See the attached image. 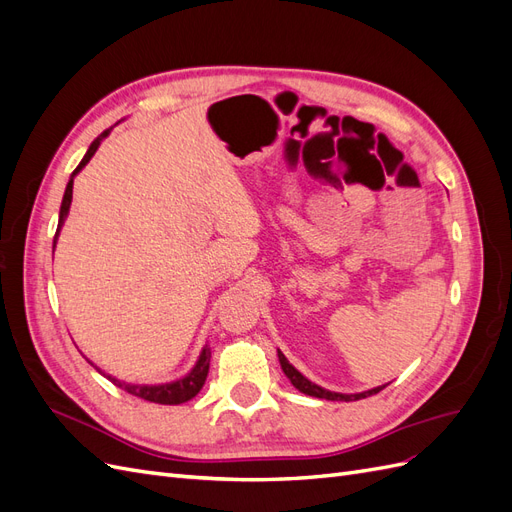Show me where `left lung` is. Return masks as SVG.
<instances>
[{
    "mask_svg": "<svg viewBox=\"0 0 512 512\" xmlns=\"http://www.w3.org/2000/svg\"><path fill=\"white\" fill-rule=\"evenodd\" d=\"M277 356H280V365H282V369H284V374L288 376V380L292 382V386L294 389H299L301 393H305V395H312V397H318V399H329V401H356V399H365V397H369V395H376V393H380L384 386H376V389H371V391H365V393H354V395H344V393H333V391H327V389H322V386H318V384H314V382H309L301 371H297L294 369L290 363H288V359L286 356L277 350Z\"/></svg>",
    "mask_w": 512,
    "mask_h": 512,
    "instance_id": "1",
    "label": "left lung"
}]
</instances>
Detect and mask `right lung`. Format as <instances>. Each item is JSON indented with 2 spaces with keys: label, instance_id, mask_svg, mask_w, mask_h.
Wrapping results in <instances>:
<instances>
[{
  "label": "right lung",
  "instance_id": "obj_1",
  "mask_svg": "<svg viewBox=\"0 0 512 512\" xmlns=\"http://www.w3.org/2000/svg\"><path fill=\"white\" fill-rule=\"evenodd\" d=\"M111 130L113 128H108V130H104L94 143L89 145V149H87V153H85V158L81 160V164L76 166V170L72 173V177H70V181H68V185H66V194H64V200H61V209H59V224H57V232H55V241L53 243H57V237H59V230H61V226H64V220H66V215H68V211H70V203H72V185H74V177L81 173V168L94 158V153L98 151V147H100V143L104 141V138L111 134ZM55 247V245H53ZM209 361H211V350H209V346H205L203 348V352H200V356H198V361H196V365L192 367V371L185 378H179V380H175V382H168V384H156V386H149V384H128V382H119L117 378H113V376H106L108 380H111L115 386H119V389H123V391H128L130 395H136V397H141V399H145V401H153V404H162V406H179V404H185V401H190L192 397H196L198 395V391L203 389V384H205V380H207V374H209ZM94 365V363H91ZM96 367V365H94ZM98 369V367H96ZM100 371V369H98ZM102 374V371H100Z\"/></svg>",
  "mask_w": 512,
  "mask_h": 512
}]
</instances>
